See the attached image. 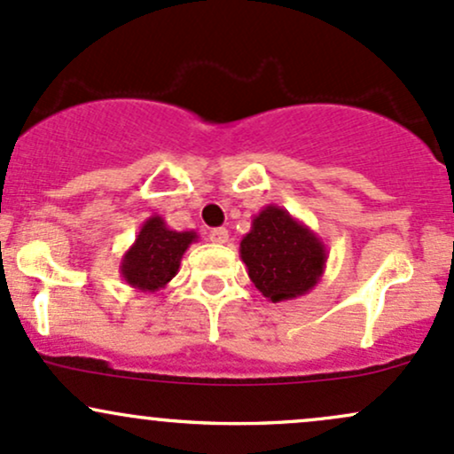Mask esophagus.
Returning a JSON list of instances; mask_svg holds the SVG:
<instances>
[{
	"label": "esophagus",
	"instance_id": "obj_1",
	"mask_svg": "<svg viewBox=\"0 0 454 454\" xmlns=\"http://www.w3.org/2000/svg\"><path fill=\"white\" fill-rule=\"evenodd\" d=\"M208 239H211L213 243H226L228 241V231H226V228H213V231L208 232Z\"/></svg>",
	"mask_w": 454,
	"mask_h": 454
}]
</instances>
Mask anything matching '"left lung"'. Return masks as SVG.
<instances>
[{"label": "left lung", "mask_w": 454, "mask_h": 454, "mask_svg": "<svg viewBox=\"0 0 454 454\" xmlns=\"http://www.w3.org/2000/svg\"><path fill=\"white\" fill-rule=\"evenodd\" d=\"M239 254L254 286L273 303L310 293L327 262V247L317 232L278 204L254 215Z\"/></svg>", "instance_id": "obj_1"}]
</instances>
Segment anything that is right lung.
Listing matches in <instances>:
<instances>
[{
  "label": "right lung",
  "mask_w": 454,
  "mask_h": 454,
  "mask_svg": "<svg viewBox=\"0 0 454 454\" xmlns=\"http://www.w3.org/2000/svg\"><path fill=\"white\" fill-rule=\"evenodd\" d=\"M193 241H198V232L172 231L161 215L148 217L133 246L124 252L122 280L139 293L161 291L178 273L183 254Z\"/></svg>",
  "instance_id": "1"
}]
</instances>
